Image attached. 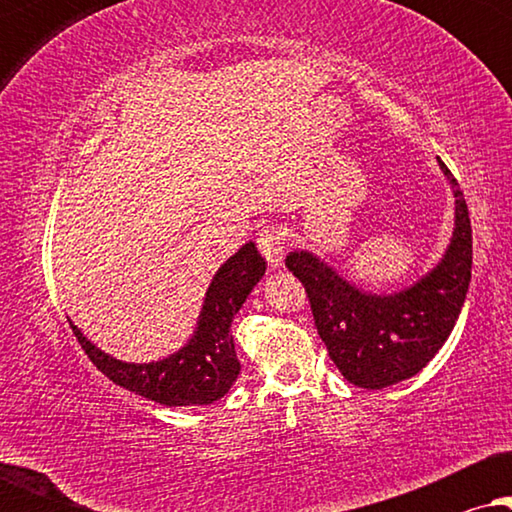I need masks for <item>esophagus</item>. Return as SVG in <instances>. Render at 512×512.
Instances as JSON below:
<instances>
[{
    "mask_svg": "<svg viewBox=\"0 0 512 512\" xmlns=\"http://www.w3.org/2000/svg\"><path fill=\"white\" fill-rule=\"evenodd\" d=\"M258 249H261L263 258L268 261L272 270L282 268V263H284V237L277 228L268 226V228L261 230V235H258Z\"/></svg>",
    "mask_w": 512,
    "mask_h": 512,
    "instance_id": "obj_1",
    "label": "esophagus"
}]
</instances>
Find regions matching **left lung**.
<instances>
[{
  "label": "left lung",
  "instance_id": "obj_1",
  "mask_svg": "<svg viewBox=\"0 0 512 512\" xmlns=\"http://www.w3.org/2000/svg\"><path fill=\"white\" fill-rule=\"evenodd\" d=\"M454 195V228L438 263L391 293L361 289L310 249H293L286 268L303 282L328 356L347 382L384 389L410 380L450 338L471 284L473 235L464 193L438 158Z\"/></svg>",
  "mask_w": 512,
  "mask_h": 512
}]
</instances>
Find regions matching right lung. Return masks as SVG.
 <instances>
[{"instance_id":"obj_1","label":"right lung","mask_w":512,"mask_h":512,"mask_svg":"<svg viewBox=\"0 0 512 512\" xmlns=\"http://www.w3.org/2000/svg\"><path fill=\"white\" fill-rule=\"evenodd\" d=\"M265 265L268 263L258 254L254 242L242 244L209 282L191 338L165 359L149 363L121 361L90 342L74 321L69 324L88 359L123 389L167 408L209 405L226 396L240 375L242 366L237 361L230 326L244 300L263 279Z\"/></svg>"}]
</instances>
